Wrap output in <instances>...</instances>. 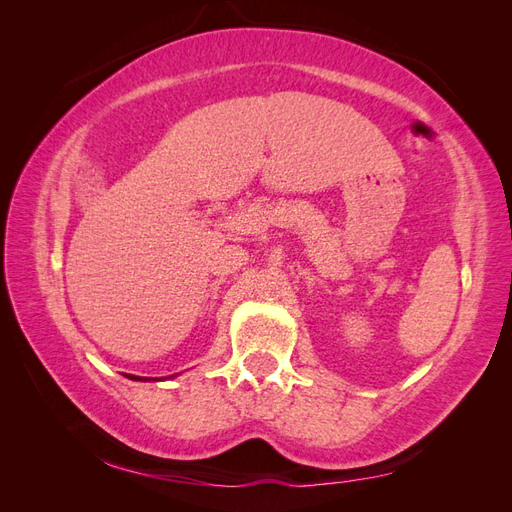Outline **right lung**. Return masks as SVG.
Segmentation results:
<instances>
[{"instance_id": "obj_1", "label": "right lung", "mask_w": 512, "mask_h": 512, "mask_svg": "<svg viewBox=\"0 0 512 512\" xmlns=\"http://www.w3.org/2000/svg\"><path fill=\"white\" fill-rule=\"evenodd\" d=\"M128 378L130 380H151V378H141V376H132V374H128Z\"/></svg>"}]
</instances>
